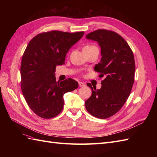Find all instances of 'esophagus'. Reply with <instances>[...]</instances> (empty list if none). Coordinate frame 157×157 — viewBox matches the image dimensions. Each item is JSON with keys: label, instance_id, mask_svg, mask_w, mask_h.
I'll use <instances>...</instances> for the list:
<instances>
[{"label": "esophagus", "instance_id": "34e87169", "mask_svg": "<svg viewBox=\"0 0 157 157\" xmlns=\"http://www.w3.org/2000/svg\"><path fill=\"white\" fill-rule=\"evenodd\" d=\"M78 84H79V86L80 87H83V86H85V84L84 82H79Z\"/></svg>", "mask_w": 157, "mask_h": 157}]
</instances>
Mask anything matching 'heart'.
<instances>
[{"instance_id":"heart-1","label":"heart","mask_w":157,"mask_h":157,"mask_svg":"<svg viewBox=\"0 0 157 157\" xmlns=\"http://www.w3.org/2000/svg\"><path fill=\"white\" fill-rule=\"evenodd\" d=\"M88 46H85V47H88Z\"/></svg>"}]
</instances>
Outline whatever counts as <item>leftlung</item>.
<instances>
[{"instance_id": "left-lung-1", "label": "left lung", "mask_w": 157, "mask_h": 157, "mask_svg": "<svg viewBox=\"0 0 157 157\" xmlns=\"http://www.w3.org/2000/svg\"><path fill=\"white\" fill-rule=\"evenodd\" d=\"M86 38L98 42L100 46L101 61L95 65L94 71L101 77L105 76V79L98 90L87 84L92 96L85 106L90 115L105 119L119 111L130 96L134 81V57L126 41L115 32L98 29Z\"/></svg>"}]
</instances>
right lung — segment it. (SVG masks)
Wrapping results in <instances>:
<instances>
[{
    "label": "right lung",
    "instance_id": "add662e5",
    "mask_svg": "<svg viewBox=\"0 0 157 157\" xmlns=\"http://www.w3.org/2000/svg\"><path fill=\"white\" fill-rule=\"evenodd\" d=\"M84 34L52 31L37 35L28 44L21 63V90L28 105L40 117L59 115L63 107V95L78 87L71 78L56 82L54 73L56 66L65 63L68 51Z\"/></svg>",
    "mask_w": 157,
    "mask_h": 157
}]
</instances>
